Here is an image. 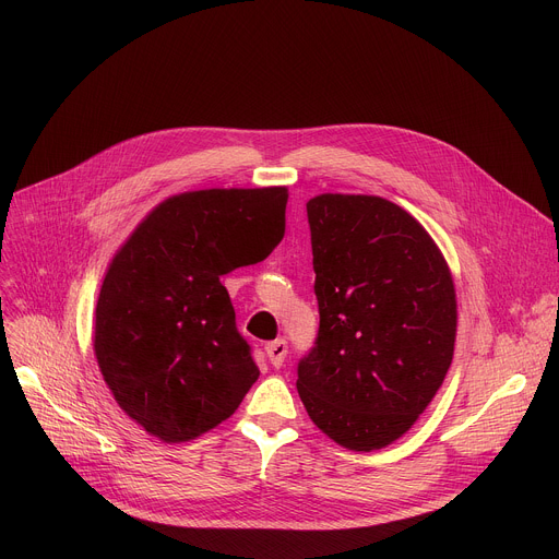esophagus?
Wrapping results in <instances>:
<instances>
[{
    "label": "esophagus",
    "instance_id": "obj_1",
    "mask_svg": "<svg viewBox=\"0 0 559 559\" xmlns=\"http://www.w3.org/2000/svg\"><path fill=\"white\" fill-rule=\"evenodd\" d=\"M265 352H267V356H270V362H272L274 367H281V365L285 362V356H287V341H283V338L272 341V343L265 345Z\"/></svg>",
    "mask_w": 559,
    "mask_h": 559
}]
</instances>
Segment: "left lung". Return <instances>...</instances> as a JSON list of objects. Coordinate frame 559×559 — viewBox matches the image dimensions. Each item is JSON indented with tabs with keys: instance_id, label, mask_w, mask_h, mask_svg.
<instances>
[{
	"instance_id": "left-lung-1",
	"label": "left lung",
	"mask_w": 559,
	"mask_h": 559,
	"mask_svg": "<svg viewBox=\"0 0 559 559\" xmlns=\"http://www.w3.org/2000/svg\"><path fill=\"white\" fill-rule=\"evenodd\" d=\"M318 334L298 395L318 429L354 451L401 438L440 389L455 343V289L425 227L395 203H307Z\"/></svg>"
}]
</instances>
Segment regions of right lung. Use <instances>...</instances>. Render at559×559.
I'll return each instance as SVG.
<instances>
[{
    "label": "right lung",
    "mask_w": 559,
    "mask_h": 559,
    "mask_svg": "<svg viewBox=\"0 0 559 559\" xmlns=\"http://www.w3.org/2000/svg\"><path fill=\"white\" fill-rule=\"evenodd\" d=\"M285 188L199 190L154 207L117 252L95 311V354L119 407L166 442L229 418L259 378L221 276L272 254Z\"/></svg>",
    "instance_id": "obj_1"
}]
</instances>
